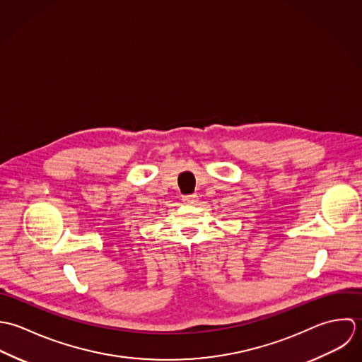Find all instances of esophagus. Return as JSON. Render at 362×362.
I'll return each mask as SVG.
<instances>
[{
	"instance_id": "obj_1",
	"label": "esophagus",
	"mask_w": 362,
	"mask_h": 362,
	"mask_svg": "<svg viewBox=\"0 0 362 362\" xmlns=\"http://www.w3.org/2000/svg\"><path fill=\"white\" fill-rule=\"evenodd\" d=\"M182 200H183L186 204H197L199 196H197L196 193H193V194H186V196H183Z\"/></svg>"
}]
</instances>
